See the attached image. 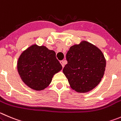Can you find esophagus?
Listing matches in <instances>:
<instances>
[{"mask_svg":"<svg viewBox=\"0 0 121 121\" xmlns=\"http://www.w3.org/2000/svg\"><path fill=\"white\" fill-rule=\"evenodd\" d=\"M60 63H61V65H62V67H64V61H60Z\"/></svg>","mask_w":121,"mask_h":121,"instance_id":"obj_1","label":"esophagus"}]
</instances>
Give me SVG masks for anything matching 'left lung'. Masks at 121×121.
I'll return each mask as SVG.
<instances>
[{
  "instance_id": "obj_1",
  "label": "left lung",
  "mask_w": 121,
  "mask_h": 121,
  "mask_svg": "<svg viewBox=\"0 0 121 121\" xmlns=\"http://www.w3.org/2000/svg\"><path fill=\"white\" fill-rule=\"evenodd\" d=\"M63 71L70 87L78 93L88 92L99 84L104 75L106 60L95 45L83 41L70 48Z\"/></svg>"
}]
</instances>
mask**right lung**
Wrapping results in <instances>:
<instances>
[{
	"label": "right lung",
	"mask_w": 121,
	"mask_h": 121,
	"mask_svg": "<svg viewBox=\"0 0 121 121\" xmlns=\"http://www.w3.org/2000/svg\"><path fill=\"white\" fill-rule=\"evenodd\" d=\"M17 68L25 84L39 91L48 86L54 75L62 69V65L53 50L34 44L22 52L18 58Z\"/></svg>",
	"instance_id": "right-lung-1"
}]
</instances>
